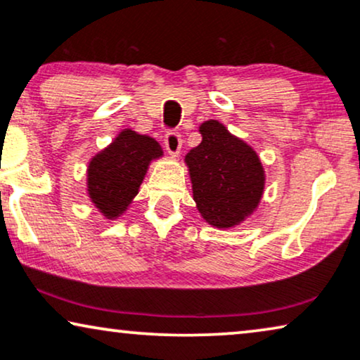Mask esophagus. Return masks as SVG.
I'll return each mask as SVG.
<instances>
[{
    "label": "esophagus",
    "mask_w": 360,
    "mask_h": 360,
    "mask_svg": "<svg viewBox=\"0 0 360 360\" xmlns=\"http://www.w3.org/2000/svg\"><path fill=\"white\" fill-rule=\"evenodd\" d=\"M164 144L170 155H179V152L181 149V134L176 131H169L164 137Z\"/></svg>",
    "instance_id": "34e87169"
}]
</instances>
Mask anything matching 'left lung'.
I'll return each instance as SVG.
<instances>
[{
	"mask_svg": "<svg viewBox=\"0 0 360 360\" xmlns=\"http://www.w3.org/2000/svg\"><path fill=\"white\" fill-rule=\"evenodd\" d=\"M203 141L186 154L193 200L216 228H231L249 216L264 191V169L248 144L218 121L200 127Z\"/></svg>",
	"mask_w": 360,
	"mask_h": 360,
	"instance_id": "left-lung-1",
	"label": "left lung"
}]
</instances>
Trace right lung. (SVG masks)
Returning <instances> with one entry per match:
<instances>
[{"instance_id":"add662e5","label":"right lung","mask_w":360,"mask_h":360,"mask_svg":"<svg viewBox=\"0 0 360 360\" xmlns=\"http://www.w3.org/2000/svg\"><path fill=\"white\" fill-rule=\"evenodd\" d=\"M162 155L159 142L126 129L88 167V191L108 218H116L139 191L147 165Z\"/></svg>"}]
</instances>
